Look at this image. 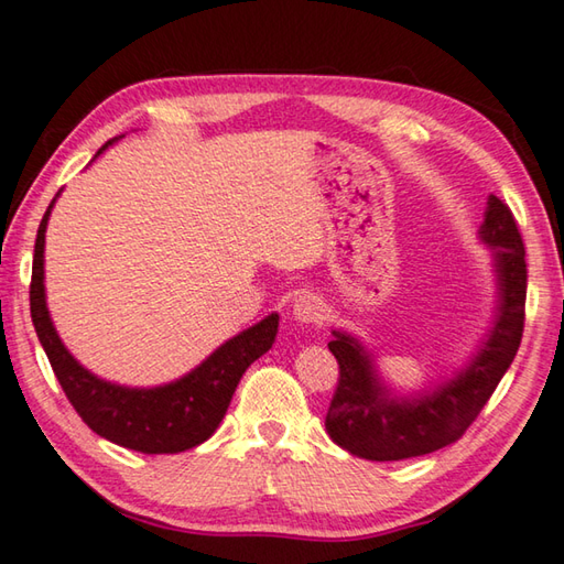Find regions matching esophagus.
Here are the masks:
<instances>
[{
	"instance_id": "obj_1",
	"label": "esophagus",
	"mask_w": 564,
	"mask_h": 564,
	"mask_svg": "<svg viewBox=\"0 0 564 564\" xmlns=\"http://www.w3.org/2000/svg\"><path fill=\"white\" fill-rule=\"evenodd\" d=\"M293 317L297 319L301 325H317L325 319V303L319 301L317 295H301L297 301L293 303Z\"/></svg>"
}]
</instances>
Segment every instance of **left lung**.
Instances as JSON below:
<instances>
[{
    "mask_svg": "<svg viewBox=\"0 0 564 564\" xmlns=\"http://www.w3.org/2000/svg\"><path fill=\"white\" fill-rule=\"evenodd\" d=\"M479 241L491 251L494 319L477 351L449 379L423 391H395L361 339L333 329L335 339L327 347L339 364V383L325 430L349 455L395 462L457 443L509 371L523 337L528 271L521 231L511 209L496 195L487 200Z\"/></svg>",
    "mask_w": 564,
    "mask_h": 564,
    "instance_id": "1",
    "label": "left lung"
}]
</instances>
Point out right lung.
Listing matches in <instances>:
<instances>
[{"mask_svg":"<svg viewBox=\"0 0 564 564\" xmlns=\"http://www.w3.org/2000/svg\"><path fill=\"white\" fill-rule=\"evenodd\" d=\"M115 141L117 137L107 141L95 153V159ZM61 193L63 191L55 193L39 225L29 291L33 327H36L55 379L61 381L77 415L109 443L143 452V455H175V452L203 445L223 423L241 373L271 349L279 333V313H271L261 323L229 337L213 355L175 381L141 389V386H121L99 379L63 345L46 303L43 249H46L51 209Z\"/></svg>","mask_w":564,"mask_h":564,"instance_id":"1","label":"right lung"}]
</instances>
